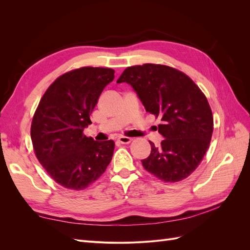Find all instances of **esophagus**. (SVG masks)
<instances>
[{
  "label": "esophagus",
  "instance_id": "esophagus-1",
  "mask_svg": "<svg viewBox=\"0 0 250 250\" xmlns=\"http://www.w3.org/2000/svg\"><path fill=\"white\" fill-rule=\"evenodd\" d=\"M117 141L119 143H121V144H129V143H131L132 139L131 138H127V137H119Z\"/></svg>",
  "mask_w": 250,
  "mask_h": 250
}]
</instances>
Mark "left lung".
Returning <instances> with one entry per match:
<instances>
[{
  "label": "left lung",
  "instance_id": "1",
  "mask_svg": "<svg viewBox=\"0 0 250 250\" xmlns=\"http://www.w3.org/2000/svg\"><path fill=\"white\" fill-rule=\"evenodd\" d=\"M118 83L137 92L146 111L160 118L165 140L142 161L143 167L166 183H177L196 170L206 155L214 129L213 113L196 83L174 67L145 63L128 66Z\"/></svg>",
  "mask_w": 250,
  "mask_h": 250
}]
</instances>
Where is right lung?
Segmentation results:
<instances>
[{
  "label": "right lung",
  "mask_w": 250,
  "mask_h": 250,
  "mask_svg": "<svg viewBox=\"0 0 250 250\" xmlns=\"http://www.w3.org/2000/svg\"><path fill=\"white\" fill-rule=\"evenodd\" d=\"M115 78L109 67L83 66L66 72L48 87L31 123L37 160L55 183L69 190H84L109 165L115 142H97L83 129L103 88Z\"/></svg>",
  "instance_id": "add662e5"
}]
</instances>
